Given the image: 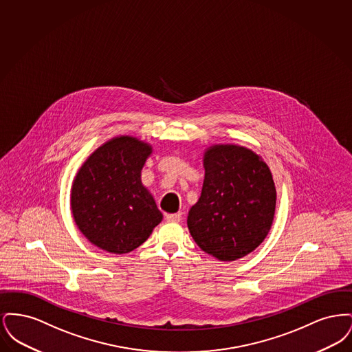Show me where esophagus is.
Returning <instances> with one entry per match:
<instances>
[{
    "label": "esophagus",
    "mask_w": 352,
    "mask_h": 352,
    "mask_svg": "<svg viewBox=\"0 0 352 352\" xmlns=\"http://www.w3.org/2000/svg\"><path fill=\"white\" fill-rule=\"evenodd\" d=\"M182 220V212H177V214H168L166 215V221L168 223H178Z\"/></svg>",
    "instance_id": "1"
}]
</instances>
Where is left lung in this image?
<instances>
[{"label": "left lung", "instance_id": "left-lung-1", "mask_svg": "<svg viewBox=\"0 0 352 352\" xmlns=\"http://www.w3.org/2000/svg\"><path fill=\"white\" fill-rule=\"evenodd\" d=\"M199 201L188 211L187 227L201 251L234 261L267 237L276 211V186L264 160L251 149L226 144L203 154Z\"/></svg>", "mask_w": 352, "mask_h": 352}]
</instances>
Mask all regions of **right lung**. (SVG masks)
Masks as SVG:
<instances>
[{"label": "right lung", "mask_w": 352, "mask_h": 352, "mask_svg": "<svg viewBox=\"0 0 352 352\" xmlns=\"http://www.w3.org/2000/svg\"><path fill=\"white\" fill-rule=\"evenodd\" d=\"M153 148L133 135H118L94 151L71 187L72 217L89 243L122 254L148 240L162 220L149 190L141 182Z\"/></svg>", "instance_id": "right-lung-1"}]
</instances>
